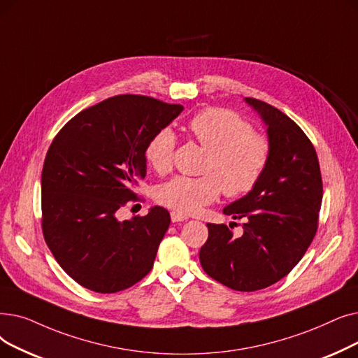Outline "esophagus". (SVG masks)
Returning <instances> with one entry per match:
<instances>
[{
	"mask_svg": "<svg viewBox=\"0 0 358 358\" xmlns=\"http://www.w3.org/2000/svg\"><path fill=\"white\" fill-rule=\"evenodd\" d=\"M170 217H172L173 223H179V221H186V220H188V217L180 214V213H178V211H172V213H170Z\"/></svg>",
	"mask_w": 358,
	"mask_h": 358,
	"instance_id": "esophagus-1",
	"label": "esophagus"
}]
</instances>
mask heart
<instances>
[{"instance_id": "1", "label": "heart", "mask_w": 358, "mask_h": 358, "mask_svg": "<svg viewBox=\"0 0 358 358\" xmlns=\"http://www.w3.org/2000/svg\"><path fill=\"white\" fill-rule=\"evenodd\" d=\"M189 132L208 152L202 173L207 176H176L159 186L156 198L163 206L180 214L196 213L220 194L242 196L250 192L262 178L271 156L269 141L226 109H208L189 122ZM176 135L163 128L152 135L145 148V159L157 173L173 166Z\"/></svg>"}]
</instances>
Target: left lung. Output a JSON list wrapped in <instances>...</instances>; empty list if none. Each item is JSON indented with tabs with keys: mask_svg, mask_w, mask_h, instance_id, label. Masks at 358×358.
I'll list each match as a JSON object with an SVG mask.
<instances>
[{
	"mask_svg": "<svg viewBox=\"0 0 358 358\" xmlns=\"http://www.w3.org/2000/svg\"><path fill=\"white\" fill-rule=\"evenodd\" d=\"M266 125L268 166L255 188L223 213L243 218V234L208 223L199 262L215 281L237 292H257L290 272L310 246L322 203L319 160L301 128L277 108L246 97Z\"/></svg>",
	"mask_w": 358,
	"mask_h": 358,
	"instance_id": "8db88e82",
	"label": "left lung"
}]
</instances>
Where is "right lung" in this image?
I'll list each match as a JSON object with an SVG mask.
<instances>
[{
    "instance_id": "1",
    "label": "right lung",
    "mask_w": 358,
    "mask_h": 358,
    "mask_svg": "<svg viewBox=\"0 0 358 358\" xmlns=\"http://www.w3.org/2000/svg\"><path fill=\"white\" fill-rule=\"evenodd\" d=\"M183 110L121 94L81 110L50 144L42 170V230L61 268L96 293H117L152 268L170 224L163 207L117 220L145 178L152 135Z\"/></svg>"
}]
</instances>
